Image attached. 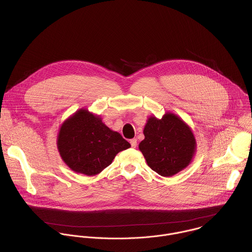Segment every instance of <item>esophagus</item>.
Wrapping results in <instances>:
<instances>
[{"label": "esophagus", "instance_id": "obj_1", "mask_svg": "<svg viewBox=\"0 0 252 252\" xmlns=\"http://www.w3.org/2000/svg\"><path fill=\"white\" fill-rule=\"evenodd\" d=\"M130 144H131V146H132L133 148H136V147H137V140H136V139L130 140Z\"/></svg>", "mask_w": 252, "mask_h": 252}]
</instances>
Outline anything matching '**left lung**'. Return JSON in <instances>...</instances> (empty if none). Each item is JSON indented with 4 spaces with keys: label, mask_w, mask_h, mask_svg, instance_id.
I'll use <instances>...</instances> for the list:
<instances>
[{
    "label": "left lung",
    "mask_w": 252,
    "mask_h": 252,
    "mask_svg": "<svg viewBox=\"0 0 252 252\" xmlns=\"http://www.w3.org/2000/svg\"><path fill=\"white\" fill-rule=\"evenodd\" d=\"M144 140L139 145L147 165L162 177H172L186 168L195 152L196 141L190 128L173 113L162 119L149 117Z\"/></svg>",
    "instance_id": "left-lung-1"
}]
</instances>
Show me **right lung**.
Returning a JSON list of instances; mask_svg holds the SVG:
<instances>
[{
	"label": "right lung",
	"instance_id": "right-lung-1",
	"mask_svg": "<svg viewBox=\"0 0 252 252\" xmlns=\"http://www.w3.org/2000/svg\"><path fill=\"white\" fill-rule=\"evenodd\" d=\"M57 144L64 162L72 171L86 176L98 175L119 151L131 146L86 109L78 110L62 125Z\"/></svg>",
	"mask_w": 252,
	"mask_h": 252
}]
</instances>
